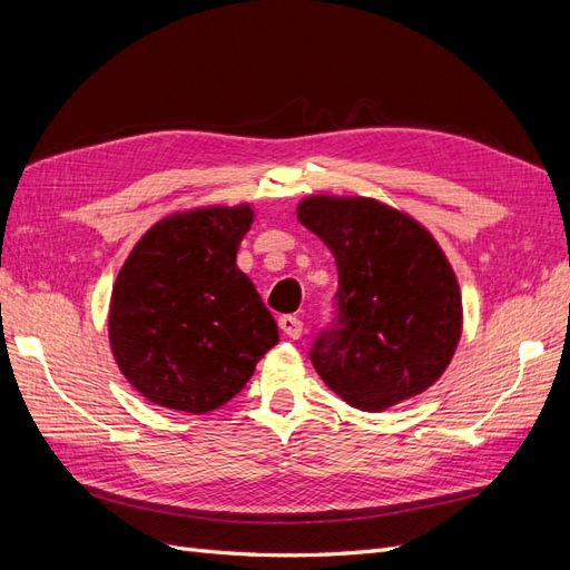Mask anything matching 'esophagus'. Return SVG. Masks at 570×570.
Masks as SVG:
<instances>
[{"mask_svg":"<svg viewBox=\"0 0 570 570\" xmlns=\"http://www.w3.org/2000/svg\"><path fill=\"white\" fill-rule=\"evenodd\" d=\"M278 325H281V331H283L287 337H292V340H299L302 333H304V323H302L297 316H292V314L281 316V318H278Z\"/></svg>","mask_w":570,"mask_h":570,"instance_id":"esophagus-1","label":"esophagus"}]
</instances>
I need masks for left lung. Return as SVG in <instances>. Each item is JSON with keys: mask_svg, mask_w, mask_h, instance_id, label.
Returning <instances> with one entry per match:
<instances>
[{"mask_svg": "<svg viewBox=\"0 0 570 570\" xmlns=\"http://www.w3.org/2000/svg\"><path fill=\"white\" fill-rule=\"evenodd\" d=\"M297 218L337 264L335 316L308 350L323 383L361 411L428 390L461 337L459 283L433 235L366 197H308Z\"/></svg>", "mask_w": 570, "mask_h": 570, "instance_id": "8db88e82", "label": "left lung"}]
</instances>
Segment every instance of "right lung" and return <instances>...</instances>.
Segmentation results:
<instances>
[{
    "mask_svg": "<svg viewBox=\"0 0 570 570\" xmlns=\"http://www.w3.org/2000/svg\"><path fill=\"white\" fill-rule=\"evenodd\" d=\"M247 204L159 220L120 268L109 308L116 364L149 402L206 413L247 385L278 325L235 256Z\"/></svg>",
    "mask_w": 570,
    "mask_h": 570,
    "instance_id": "right-lung-1",
    "label": "right lung"
}]
</instances>
